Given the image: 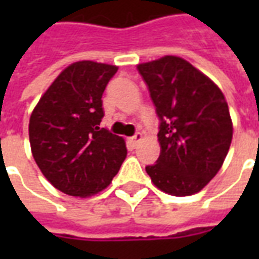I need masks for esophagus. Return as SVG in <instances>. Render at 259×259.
Returning <instances> with one entry per match:
<instances>
[{
    "label": "esophagus",
    "instance_id": "esophagus-1",
    "mask_svg": "<svg viewBox=\"0 0 259 259\" xmlns=\"http://www.w3.org/2000/svg\"><path fill=\"white\" fill-rule=\"evenodd\" d=\"M141 137H143V135H141L140 132H137V133H136L133 137H130L129 141L132 143V144H133V147H136V146H137V143L141 140Z\"/></svg>",
    "mask_w": 259,
    "mask_h": 259
}]
</instances>
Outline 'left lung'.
<instances>
[{
  "label": "left lung",
  "instance_id": "1",
  "mask_svg": "<svg viewBox=\"0 0 259 259\" xmlns=\"http://www.w3.org/2000/svg\"><path fill=\"white\" fill-rule=\"evenodd\" d=\"M159 118L161 154L146 166L152 183L170 195L198 193L228 155L233 124L225 96L186 59L166 55L137 65Z\"/></svg>",
  "mask_w": 259,
  "mask_h": 259
}]
</instances>
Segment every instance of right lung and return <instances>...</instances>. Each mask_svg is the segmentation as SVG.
I'll return each instance as SVG.
<instances>
[{"instance_id": "1", "label": "right lung", "mask_w": 259, "mask_h": 259, "mask_svg": "<svg viewBox=\"0 0 259 259\" xmlns=\"http://www.w3.org/2000/svg\"><path fill=\"white\" fill-rule=\"evenodd\" d=\"M115 65L79 61L61 72L33 109L31 154L46 179L65 194L89 197L118 174L127 150L122 137L100 127L102 94Z\"/></svg>"}]
</instances>
